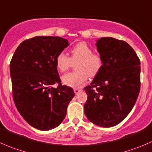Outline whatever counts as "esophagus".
Here are the masks:
<instances>
[{
  "label": "esophagus",
  "instance_id": "34e87169",
  "mask_svg": "<svg viewBox=\"0 0 152 152\" xmlns=\"http://www.w3.org/2000/svg\"><path fill=\"white\" fill-rule=\"evenodd\" d=\"M81 91H82V89H80V88H75V89H74V91H75V93L76 94H77L78 93H79V92H80Z\"/></svg>",
  "mask_w": 152,
  "mask_h": 152
}]
</instances>
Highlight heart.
<instances>
[{
	"label": "heart",
	"instance_id": "1",
	"mask_svg": "<svg viewBox=\"0 0 152 152\" xmlns=\"http://www.w3.org/2000/svg\"><path fill=\"white\" fill-rule=\"evenodd\" d=\"M74 72L62 77V82L72 88H80L86 82L88 77H95L103 66L101 55L93 52V49L85 42H80L70 50V58L64 52L58 54L55 59L57 69L61 72H66L76 63Z\"/></svg>",
	"mask_w": 152,
	"mask_h": 152
}]
</instances>
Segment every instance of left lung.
I'll list each match as a JSON object with an SVG mask.
<instances>
[{"instance_id":"1","label":"left lung","mask_w":152,"mask_h":152,"mask_svg":"<svg viewBox=\"0 0 152 152\" xmlns=\"http://www.w3.org/2000/svg\"><path fill=\"white\" fill-rule=\"evenodd\" d=\"M96 46L103 57V66L84 88L88 96L84 112L92 124L112 127L124 121L136 103L140 88V62L124 40L101 37Z\"/></svg>"}]
</instances>
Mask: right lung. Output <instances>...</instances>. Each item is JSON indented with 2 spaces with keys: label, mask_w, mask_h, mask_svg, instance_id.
<instances>
[{
  "label": "right lung",
  "mask_w": 152,
  "mask_h": 152,
  "mask_svg": "<svg viewBox=\"0 0 152 152\" xmlns=\"http://www.w3.org/2000/svg\"><path fill=\"white\" fill-rule=\"evenodd\" d=\"M66 39L37 36L22 42L10 62L15 104L29 125L42 131L58 126L75 96L72 88L61 85L55 59L69 46ZM58 84L57 88L51 86Z\"/></svg>",
  "instance_id": "1"
}]
</instances>
